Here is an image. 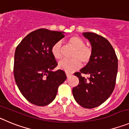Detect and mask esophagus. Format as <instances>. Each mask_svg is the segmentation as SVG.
I'll return each mask as SVG.
<instances>
[{
    "instance_id": "34e87169",
    "label": "esophagus",
    "mask_w": 129,
    "mask_h": 129,
    "mask_svg": "<svg viewBox=\"0 0 129 129\" xmlns=\"http://www.w3.org/2000/svg\"><path fill=\"white\" fill-rule=\"evenodd\" d=\"M66 74H67V77H71V76H72V74H69V73H66Z\"/></svg>"
}]
</instances>
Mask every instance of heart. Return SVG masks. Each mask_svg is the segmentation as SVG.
Returning a JSON list of instances; mask_svg holds the SVG:
<instances>
[{
    "mask_svg": "<svg viewBox=\"0 0 129 129\" xmlns=\"http://www.w3.org/2000/svg\"><path fill=\"white\" fill-rule=\"evenodd\" d=\"M68 42L75 48L72 54V58L63 59L59 62L58 65L61 69L67 72H72L81 67V62L82 64H86L90 61L93 55V50L91 47L85 45V41L79 36H71L68 39ZM51 52L56 59H60L62 57L61 43L59 41L53 45Z\"/></svg>",
    "mask_w": 129,
    "mask_h": 129,
    "instance_id": "obj_1",
    "label": "heart"
}]
</instances>
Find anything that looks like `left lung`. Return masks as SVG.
Returning <instances> with one entry per match:
<instances>
[{
  "instance_id": "1",
  "label": "left lung",
  "mask_w": 129,
  "mask_h": 129,
  "mask_svg": "<svg viewBox=\"0 0 129 129\" xmlns=\"http://www.w3.org/2000/svg\"><path fill=\"white\" fill-rule=\"evenodd\" d=\"M91 45L93 55L85 67L75 72L79 83L72 89L80 106L91 109L103 104L113 93L118 72V58L108 40L94 33H83ZM89 77L86 79L81 74Z\"/></svg>"
}]
</instances>
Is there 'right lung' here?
<instances>
[{"mask_svg":"<svg viewBox=\"0 0 129 129\" xmlns=\"http://www.w3.org/2000/svg\"><path fill=\"white\" fill-rule=\"evenodd\" d=\"M64 37L62 32L39 29L27 35L16 47L13 73L16 85L26 100L45 106L54 100L59 86L67 79L62 70L53 72L57 62L52 47Z\"/></svg>","mask_w":129,"mask_h":129,"instance_id":"obj_1","label":"right lung"}]
</instances>
